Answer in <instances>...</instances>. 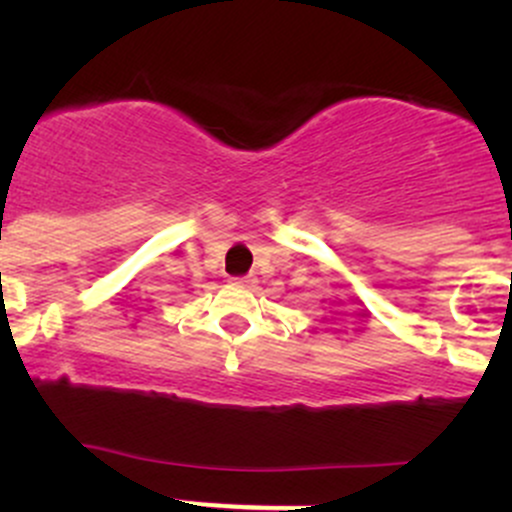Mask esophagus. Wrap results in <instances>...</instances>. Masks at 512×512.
Returning a JSON list of instances; mask_svg holds the SVG:
<instances>
[{"mask_svg": "<svg viewBox=\"0 0 512 512\" xmlns=\"http://www.w3.org/2000/svg\"><path fill=\"white\" fill-rule=\"evenodd\" d=\"M232 285H237V287H250L252 282L247 280V277H232Z\"/></svg>", "mask_w": 512, "mask_h": 512, "instance_id": "obj_1", "label": "esophagus"}]
</instances>
